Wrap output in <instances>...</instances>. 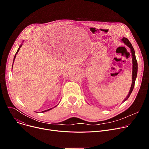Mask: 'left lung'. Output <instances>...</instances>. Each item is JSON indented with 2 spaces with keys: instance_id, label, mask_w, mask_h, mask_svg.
<instances>
[{
  "instance_id": "obj_1",
  "label": "left lung",
  "mask_w": 149,
  "mask_h": 149,
  "mask_svg": "<svg viewBox=\"0 0 149 149\" xmlns=\"http://www.w3.org/2000/svg\"><path fill=\"white\" fill-rule=\"evenodd\" d=\"M121 41L123 42V43L128 47L130 48L131 54H132V63H133V70H132V86L129 91V93L128 94V95H127V97H125V98L123 100V102L124 101H125L127 99L129 98V97H130V94H132L133 90L134 88V84H135V81L136 79L137 78V59H136V57L135 55V51L134 49L132 46V45L131 44L130 42H129V40H128V39H127L126 38L123 37V38L121 39Z\"/></svg>"
}]
</instances>
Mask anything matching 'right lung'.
<instances>
[{
	"label": "right lung",
	"instance_id": "obj_1",
	"mask_svg": "<svg viewBox=\"0 0 149 149\" xmlns=\"http://www.w3.org/2000/svg\"><path fill=\"white\" fill-rule=\"evenodd\" d=\"M25 41V40H23V42H22V43L20 44V45L19 46V48H18V49H17V52H16V54L15 55V56H14V58H13V62H14V61H15V58H16V55H17V54L18 53V52H19V49H20V48L22 46V44H23V42ZM13 65H12V68H13ZM55 106V107H56ZM53 108H51V109H48V110H45V111H42V113H44V112H46V111H49V110H51V109H52ZM36 113H38V112H36Z\"/></svg>",
	"mask_w": 149,
	"mask_h": 149
}]
</instances>
